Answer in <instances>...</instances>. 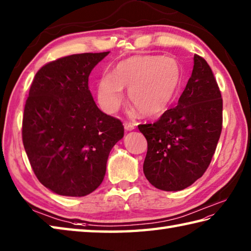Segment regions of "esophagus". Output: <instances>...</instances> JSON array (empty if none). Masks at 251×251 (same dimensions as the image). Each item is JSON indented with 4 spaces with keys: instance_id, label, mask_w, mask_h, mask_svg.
Instances as JSON below:
<instances>
[{
    "instance_id": "esophagus-1",
    "label": "esophagus",
    "mask_w": 251,
    "mask_h": 251,
    "mask_svg": "<svg viewBox=\"0 0 251 251\" xmlns=\"http://www.w3.org/2000/svg\"><path fill=\"white\" fill-rule=\"evenodd\" d=\"M124 128L126 130H133L135 129V124L134 123H129V122H124Z\"/></svg>"
}]
</instances>
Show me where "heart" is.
Segmentation results:
<instances>
[{"label": "heart", "instance_id": "1", "mask_svg": "<svg viewBox=\"0 0 251 251\" xmlns=\"http://www.w3.org/2000/svg\"><path fill=\"white\" fill-rule=\"evenodd\" d=\"M181 85V70L170 57L135 56L117 63L99 81L98 101L102 110L118 111L128 89V100L143 115L161 113L170 105Z\"/></svg>", "mask_w": 251, "mask_h": 251}]
</instances>
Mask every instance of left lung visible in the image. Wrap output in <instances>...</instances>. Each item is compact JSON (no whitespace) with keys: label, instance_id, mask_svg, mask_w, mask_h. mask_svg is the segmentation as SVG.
<instances>
[{"label":"left lung","instance_id":"left-lung-1","mask_svg":"<svg viewBox=\"0 0 251 251\" xmlns=\"http://www.w3.org/2000/svg\"><path fill=\"white\" fill-rule=\"evenodd\" d=\"M223 127V99L206 60L194 54L192 75L177 105L138 125L147 139L144 173L154 188L180 191L201 177L212 161Z\"/></svg>","mask_w":251,"mask_h":251}]
</instances>
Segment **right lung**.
Segmentation results:
<instances>
[{
	"mask_svg": "<svg viewBox=\"0 0 251 251\" xmlns=\"http://www.w3.org/2000/svg\"><path fill=\"white\" fill-rule=\"evenodd\" d=\"M108 52H85L43 66L30 84L22 138L35 176L52 192L84 197L102 183L123 123L103 113L89 90V75Z\"/></svg>",
	"mask_w": 251,
	"mask_h": 251,
	"instance_id": "add662e5",
	"label": "right lung"
}]
</instances>
